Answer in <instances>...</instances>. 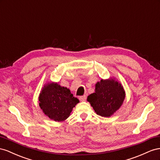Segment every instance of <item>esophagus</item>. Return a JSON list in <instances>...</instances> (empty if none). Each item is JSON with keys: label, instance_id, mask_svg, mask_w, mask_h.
Wrapping results in <instances>:
<instances>
[{"label": "esophagus", "instance_id": "34e87169", "mask_svg": "<svg viewBox=\"0 0 160 160\" xmlns=\"http://www.w3.org/2000/svg\"><path fill=\"white\" fill-rule=\"evenodd\" d=\"M79 99L80 101H86V95H84V96H81V97H79Z\"/></svg>", "mask_w": 160, "mask_h": 160}]
</instances>
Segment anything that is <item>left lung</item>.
<instances>
[{
    "label": "left lung",
    "mask_w": 160,
    "mask_h": 160,
    "mask_svg": "<svg viewBox=\"0 0 160 160\" xmlns=\"http://www.w3.org/2000/svg\"><path fill=\"white\" fill-rule=\"evenodd\" d=\"M125 98V92L121 83L115 79L101 80L95 85V92L87 100L97 115L108 117L121 107Z\"/></svg>",
    "instance_id": "1"
}]
</instances>
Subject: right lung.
Here are the masks:
<instances>
[{"mask_svg": "<svg viewBox=\"0 0 160 160\" xmlns=\"http://www.w3.org/2000/svg\"><path fill=\"white\" fill-rule=\"evenodd\" d=\"M39 102L45 115L55 121H63L70 117L72 108L80 101L69 89L52 82L44 86Z\"/></svg>", "mask_w": 160, "mask_h": 160, "instance_id": "1", "label": "right lung"}]
</instances>
